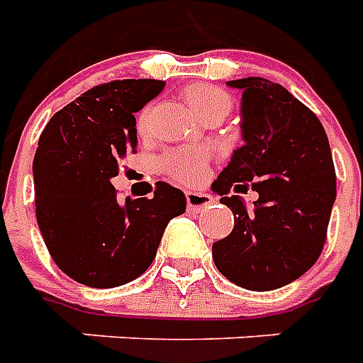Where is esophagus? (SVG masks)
Instances as JSON below:
<instances>
[{
  "mask_svg": "<svg viewBox=\"0 0 363 363\" xmlns=\"http://www.w3.org/2000/svg\"><path fill=\"white\" fill-rule=\"evenodd\" d=\"M213 198L206 192H194V190H186V204L190 210H202L208 204H212Z\"/></svg>",
  "mask_w": 363,
  "mask_h": 363,
  "instance_id": "obj_1",
  "label": "esophagus"
}]
</instances>
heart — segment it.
I'll return each mask as SVG.
<instances>
[{
    "label": "heart",
    "instance_id": "1",
    "mask_svg": "<svg viewBox=\"0 0 363 363\" xmlns=\"http://www.w3.org/2000/svg\"><path fill=\"white\" fill-rule=\"evenodd\" d=\"M184 101L189 103L192 111L196 112L204 122H220L228 116L233 106L231 96L225 91L218 89L208 83H196L182 91ZM151 108L145 106L138 112L135 118V132L145 135L150 132ZM210 151L202 147H179V150L167 151L163 157L159 159V169L177 182L182 184H196L204 179L210 163Z\"/></svg>",
    "mask_w": 363,
    "mask_h": 363
}]
</instances>
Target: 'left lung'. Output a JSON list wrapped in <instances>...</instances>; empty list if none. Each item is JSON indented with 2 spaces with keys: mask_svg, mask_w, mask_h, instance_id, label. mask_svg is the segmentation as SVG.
Listing matches in <instances>:
<instances>
[{
  "mask_svg": "<svg viewBox=\"0 0 363 363\" xmlns=\"http://www.w3.org/2000/svg\"><path fill=\"white\" fill-rule=\"evenodd\" d=\"M243 91L245 145L213 182L235 216L233 231L216 241L212 257L229 281L268 291L297 280L317 262L327 241L336 173L319 118L288 89L262 77L228 82ZM235 189L259 194L247 211Z\"/></svg>",
  "mask_w": 363,
  "mask_h": 363,
  "instance_id": "1",
  "label": "left lung"
}]
</instances>
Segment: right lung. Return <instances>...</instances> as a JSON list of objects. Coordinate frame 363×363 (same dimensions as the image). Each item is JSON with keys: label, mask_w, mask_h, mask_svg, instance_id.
<instances>
[{"label": "right lung", "mask_w": 363, "mask_h": 363, "mask_svg": "<svg viewBox=\"0 0 363 363\" xmlns=\"http://www.w3.org/2000/svg\"><path fill=\"white\" fill-rule=\"evenodd\" d=\"M157 79L96 85L50 118L38 140L36 221L48 252L69 278L116 288L155 259L167 223L186 210L182 190L159 181L151 198L120 204L111 184L126 153H135L134 112L163 91Z\"/></svg>", "instance_id": "right-lung-1"}]
</instances>
